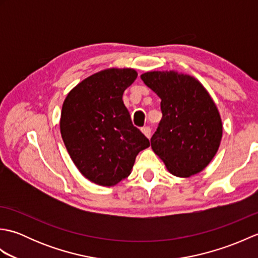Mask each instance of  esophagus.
Segmentation results:
<instances>
[{"mask_svg": "<svg viewBox=\"0 0 258 258\" xmlns=\"http://www.w3.org/2000/svg\"><path fill=\"white\" fill-rule=\"evenodd\" d=\"M142 133H143L146 138H151V133H152V130L150 126H144V127H142Z\"/></svg>", "mask_w": 258, "mask_h": 258, "instance_id": "obj_1", "label": "esophagus"}]
</instances>
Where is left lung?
I'll use <instances>...</instances> for the list:
<instances>
[{
  "label": "left lung",
  "mask_w": 258,
  "mask_h": 258,
  "mask_svg": "<svg viewBox=\"0 0 258 258\" xmlns=\"http://www.w3.org/2000/svg\"><path fill=\"white\" fill-rule=\"evenodd\" d=\"M141 79L162 100L163 116L151 139L153 151L175 176L202 172L215 156L223 134L211 95L193 76L175 71L147 72Z\"/></svg>",
  "instance_id": "1"
}]
</instances>
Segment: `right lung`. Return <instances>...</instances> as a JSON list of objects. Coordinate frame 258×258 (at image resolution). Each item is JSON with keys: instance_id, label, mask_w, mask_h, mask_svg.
I'll return each instance as SVG.
<instances>
[{"instance_id": "1", "label": "right lung", "mask_w": 258, "mask_h": 258, "mask_svg": "<svg viewBox=\"0 0 258 258\" xmlns=\"http://www.w3.org/2000/svg\"><path fill=\"white\" fill-rule=\"evenodd\" d=\"M138 78L133 69H107L83 80L62 106L59 128L65 147L84 177L114 186L132 171L150 141L135 127L123 93Z\"/></svg>"}]
</instances>
